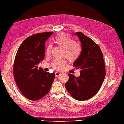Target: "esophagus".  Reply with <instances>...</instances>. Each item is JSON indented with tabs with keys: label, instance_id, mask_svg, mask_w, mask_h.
<instances>
[{
	"label": "esophagus",
	"instance_id": "esophagus-1",
	"mask_svg": "<svg viewBox=\"0 0 124 124\" xmlns=\"http://www.w3.org/2000/svg\"><path fill=\"white\" fill-rule=\"evenodd\" d=\"M60 75H61L60 73H58V72H56V73H55V77H57L59 76Z\"/></svg>",
	"mask_w": 124,
	"mask_h": 124
}]
</instances>
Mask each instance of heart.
<instances>
[{
    "instance_id": "b5f03b06",
    "label": "heart",
    "mask_w": 124,
    "mask_h": 124,
    "mask_svg": "<svg viewBox=\"0 0 124 124\" xmlns=\"http://www.w3.org/2000/svg\"><path fill=\"white\" fill-rule=\"evenodd\" d=\"M55 44L63 48V55L69 60L74 61L80 56L81 53V47L79 44L70 35L65 33H61L54 37V39ZM52 46L49 44L46 50L47 56L50 55ZM65 61L59 59H54L52 63V66L55 70H60L63 69L65 64Z\"/></svg>"
}]
</instances>
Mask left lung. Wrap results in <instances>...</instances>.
I'll use <instances>...</instances> for the list:
<instances>
[{"instance_id":"8db88e82","label":"left lung","mask_w":124,"mask_h":124,"mask_svg":"<svg viewBox=\"0 0 124 124\" xmlns=\"http://www.w3.org/2000/svg\"><path fill=\"white\" fill-rule=\"evenodd\" d=\"M81 44L82 50L74 66L80 69V76L68 74L69 80L65 87L72 97L78 101L88 100L99 91L105 77L103 54L99 46L82 32L75 33Z\"/></svg>"}]
</instances>
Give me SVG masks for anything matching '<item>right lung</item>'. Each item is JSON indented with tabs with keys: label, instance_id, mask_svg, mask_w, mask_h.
<instances>
[{
	"label": "right lung",
	"instance_id": "1",
	"mask_svg": "<svg viewBox=\"0 0 124 124\" xmlns=\"http://www.w3.org/2000/svg\"><path fill=\"white\" fill-rule=\"evenodd\" d=\"M53 32L39 33L27 38L20 46L14 60L13 74L16 84L27 99L37 101L50 91L55 78L51 74L38 68L45 58V44Z\"/></svg>",
	"mask_w": 124,
	"mask_h": 124
}]
</instances>
